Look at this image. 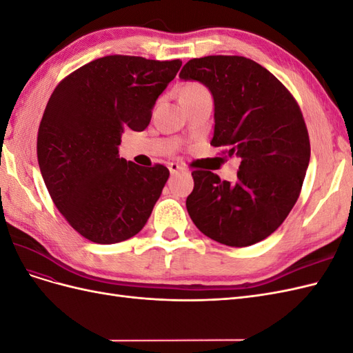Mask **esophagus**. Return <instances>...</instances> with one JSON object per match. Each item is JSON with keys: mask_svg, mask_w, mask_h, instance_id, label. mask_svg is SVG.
<instances>
[{"mask_svg": "<svg viewBox=\"0 0 353 353\" xmlns=\"http://www.w3.org/2000/svg\"><path fill=\"white\" fill-rule=\"evenodd\" d=\"M168 169H169L170 175L178 174V172H184V166H183V165H179V163H175V162L169 163V165H168Z\"/></svg>", "mask_w": 353, "mask_h": 353, "instance_id": "34e87169", "label": "esophagus"}]
</instances>
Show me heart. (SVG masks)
<instances>
[{
  "instance_id": "b5f03b06",
  "label": "heart",
  "mask_w": 353,
  "mask_h": 353,
  "mask_svg": "<svg viewBox=\"0 0 353 353\" xmlns=\"http://www.w3.org/2000/svg\"><path fill=\"white\" fill-rule=\"evenodd\" d=\"M200 90H205L201 87V85H199V83H188L187 87L183 90V92H185V91H200Z\"/></svg>"
}]
</instances>
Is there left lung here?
Segmentation results:
<instances>
[{"label":"left lung","mask_w":353,"mask_h":353,"mask_svg":"<svg viewBox=\"0 0 353 353\" xmlns=\"http://www.w3.org/2000/svg\"><path fill=\"white\" fill-rule=\"evenodd\" d=\"M179 78L205 85L215 105L210 144L240 157L237 181L194 170L187 210L221 244L244 248L279 228L301 193L311 157L301 109L274 74L241 56L193 59Z\"/></svg>","instance_id":"8db88e82"}]
</instances>
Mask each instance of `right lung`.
Segmentation results:
<instances>
[{
	"label": "right lung",
	"instance_id": "obj_1",
	"mask_svg": "<svg viewBox=\"0 0 353 353\" xmlns=\"http://www.w3.org/2000/svg\"><path fill=\"white\" fill-rule=\"evenodd\" d=\"M181 65L105 56L70 73L51 94L38 131L41 175L59 212L90 241L128 240L150 218L169 170L119 157L121 138L128 128L145 130Z\"/></svg>",
	"mask_w": 353,
	"mask_h": 353
}]
</instances>
